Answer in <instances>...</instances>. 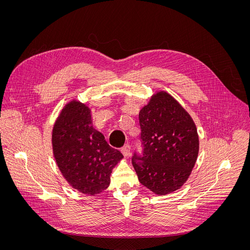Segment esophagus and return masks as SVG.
Returning a JSON list of instances; mask_svg holds the SVG:
<instances>
[{
    "label": "esophagus",
    "instance_id": "obj_1",
    "mask_svg": "<svg viewBox=\"0 0 250 250\" xmlns=\"http://www.w3.org/2000/svg\"><path fill=\"white\" fill-rule=\"evenodd\" d=\"M122 153L124 154L125 157H128L130 154V146L128 145H125L123 148H122Z\"/></svg>",
    "mask_w": 250,
    "mask_h": 250
}]
</instances>
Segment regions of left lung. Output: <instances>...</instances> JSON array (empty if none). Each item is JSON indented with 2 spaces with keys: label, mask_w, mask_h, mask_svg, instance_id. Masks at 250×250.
<instances>
[{
  "label": "left lung",
  "mask_w": 250,
  "mask_h": 250,
  "mask_svg": "<svg viewBox=\"0 0 250 250\" xmlns=\"http://www.w3.org/2000/svg\"><path fill=\"white\" fill-rule=\"evenodd\" d=\"M143 155L132 166L140 183L157 195L183 187L197 160L199 140L189 113L168 93L154 94L139 115Z\"/></svg>",
  "instance_id": "1"
}]
</instances>
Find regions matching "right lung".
<instances>
[{"label": "right lung", "mask_w": 250, "mask_h": 250, "mask_svg": "<svg viewBox=\"0 0 250 250\" xmlns=\"http://www.w3.org/2000/svg\"><path fill=\"white\" fill-rule=\"evenodd\" d=\"M52 144L55 160L67 184L90 196L107 188L113 167L124 157L94 127L90 108L77 100L61 110L53 127Z\"/></svg>", "instance_id": "right-lung-1"}]
</instances>
